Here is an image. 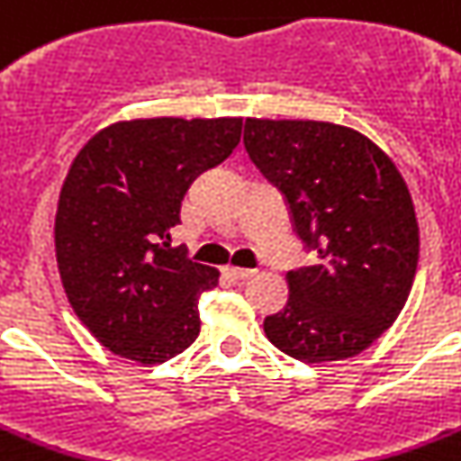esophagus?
Masks as SVG:
<instances>
[{"instance_id":"obj_1","label":"esophagus","mask_w":461,"mask_h":461,"mask_svg":"<svg viewBox=\"0 0 461 461\" xmlns=\"http://www.w3.org/2000/svg\"><path fill=\"white\" fill-rule=\"evenodd\" d=\"M224 274H227L230 278H237V281H241V278L255 276V269H246V267H224Z\"/></svg>"}]
</instances>
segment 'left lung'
Listing matches in <instances>:
<instances>
[{
    "label": "left lung",
    "mask_w": 461,
    "mask_h": 461,
    "mask_svg": "<svg viewBox=\"0 0 461 461\" xmlns=\"http://www.w3.org/2000/svg\"><path fill=\"white\" fill-rule=\"evenodd\" d=\"M243 145L281 189L319 265L288 272V304L265 332L303 363L368 349L401 314L420 260L415 206L396 164L339 123L246 119Z\"/></svg>",
    "instance_id": "1"
}]
</instances>
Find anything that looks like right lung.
I'll return each instance as SVG.
<instances>
[{"mask_svg": "<svg viewBox=\"0 0 461 461\" xmlns=\"http://www.w3.org/2000/svg\"><path fill=\"white\" fill-rule=\"evenodd\" d=\"M241 123L117 122L69 166L56 212L58 269L75 314L112 354L154 366L199 335V297L220 272L168 241L189 185L230 157Z\"/></svg>", "mask_w": 461, "mask_h": 461, "instance_id": "add662e5", "label": "right lung"}]
</instances>
